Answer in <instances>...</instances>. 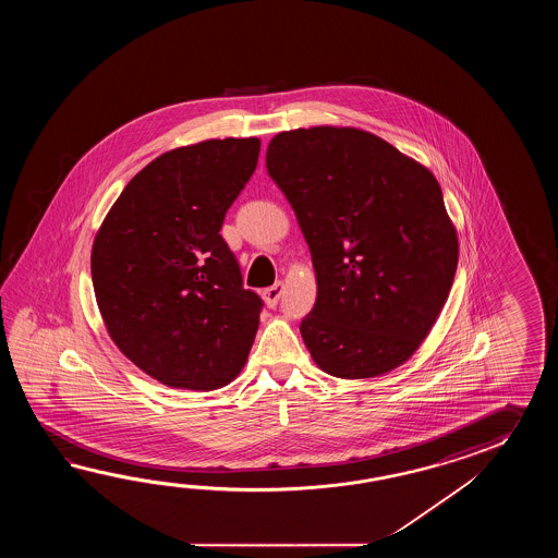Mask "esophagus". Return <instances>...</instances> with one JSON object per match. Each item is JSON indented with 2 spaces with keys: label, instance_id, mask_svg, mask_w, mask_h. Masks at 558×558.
Masks as SVG:
<instances>
[{
  "label": "esophagus",
  "instance_id": "obj_1",
  "mask_svg": "<svg viewBox=\"0 0 558 558\" xmlns=\"http://www.w3.org/2000/svg\"><path fill=\"white\" fill-rule=\"evenodd\" d=\"M281 295H283V284L281 283L271 284V287H267V289L263 291V299H265L267 307H275V305L279 303Z\"/></svg>",
  "mask_w": 558,
  "mask_h": 558
}]
</instances>
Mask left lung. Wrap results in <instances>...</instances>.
I'll list each match as a JSON object with an SVG mask.
<instances>
[{"label": "left lung", "mask_w": 558, "mask_h": 558, "mask_svg": "<svg viewBox=\"0 0 558 558\" xmlns=\"http://www.w3.org/2000/svg\"><path fill=\"white\" fill-rule=\"evenodd\" d=\"M265 163L317 275V301L299 325L313 361L341 379L403 365L439 317L459 262L437 179L351 128L283 131Z\"/></svg>", "instance_id": "obj_1"}]
</instances>
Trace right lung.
<instances>
[{
  "label": "right lung",
  "mask_w": 558,
  "mask_h": 558,
  "mask_svg": "<svg viewBox=\"0 0 558 558\" xmlns=\"http://www.w3.org/2000/svg\"><path fill=\"white\" fill-rule=\"evenodd\" d=\"M262 142L209 140L131 179L92 251L95 299L121 353L169 387L214 391L238 377L263 299L221 238Z\"/></svg>",
  "instance_id": "obj_1"
}]
</instances>
